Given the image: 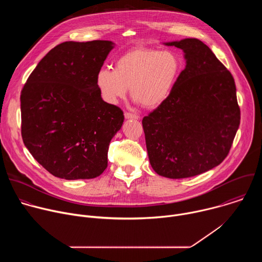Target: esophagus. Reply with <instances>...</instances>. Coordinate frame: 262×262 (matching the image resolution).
<instances>
[{
  "label": "esophagus",
  "instance_id": "34e87169",
  "mask_svg": "<svg viewBox=\"0 0 262 262\" xmlns=\"http://www.w3.org/2000/svg\"><path fill=\"white\" fill-rule=\"evenodd\" d=\"M124 117H125V119H135V120H137V119L140 118L138 115L133 114V113H129V112H125V113H124Z\"/></svg>",
  "mask_w": 262,
  "mask_h": 262
}]
</instances>
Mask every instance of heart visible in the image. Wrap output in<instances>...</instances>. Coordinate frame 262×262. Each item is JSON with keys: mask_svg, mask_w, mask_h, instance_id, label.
Instances as JSON below:
<instances>
[{"mask_svg": "<svg viewBox=\"0 0 262 262\" xmlns=\"http://www.w3.org/2000/svg\"><path fill=\"white\" fill-rule=\"evenodd\" d=\"M182 70L180 57L172 51L138 47L124 53L115 69L102 67L96 73L101 98L116 104L128 91L144 108H156L171 94Z\"/></svg>", "mask_w": 262, "mask_h": 262, "instance_id": "1", "label": "heart"}]
</instances>
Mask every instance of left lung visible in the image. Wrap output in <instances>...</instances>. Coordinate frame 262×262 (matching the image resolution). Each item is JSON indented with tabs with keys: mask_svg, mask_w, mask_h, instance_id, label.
Listing matches in <instances>:
<instances>
[{
	"mask_svg": "<svg viewBox=\"0 0 262 262\" xmlns=\"http://www.w3.org/2000/svg\"><path fill=\"white\" fill-rule=\"evenodd\" d=\"M186 60L169 97L142 120L148 158L161 176L204 173L228 156L241 122L230 71L201 40L165 43Z\"/></svg>",
	"mask_w": 262,
	"mask_h": 262,
	"instance_id": "obj_1",
	"label": "left lung"
}]
</instances>
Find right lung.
Wrapping results in <instances>:
<instances>
[{"label": "right lung", "mask_w": 262, "mask_h": 262, "mask_svg": "<svg viewBox=\"0 0 262 262\" xmlns=\"http://www.w3.org/2000/svg\"><path fill=\"white\" fill-rule=\"evenodd\" d=\"M113 48L107 40L60 43L21 90L24 144L56 177L90 179L107 167L108 145L124 116L120 107L102 100L95 78Z\"/></svg>", "instance_id": "add662e5"}]
</instances>
